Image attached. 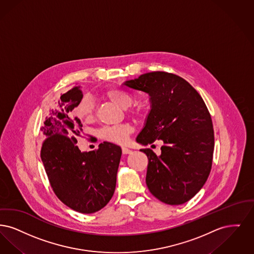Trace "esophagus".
Here are the masks:
<instances>
[{"mask_svg": "<svg viewBox=\"0 0 254 254\" xmlns=\"http://www.w3.org/2000/svg\"><path fill=\"white\" fill-rule=\"evenodd\" d=\"M122 153H123L124 155H128V154H131V153H132V150H130V149L126 148V147H122Z\"/></svg>", "mask_w": 254, "mask_h": 254, "instance_id": "1", "label": "esophagus"}]
</instances>
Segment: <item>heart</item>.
Masks as SVG:
<instances>
[{
  "label": "heart",
  "instance_id": "b5f03b06",
  "mask_svg": "<svg viewBox=\"0 0 254 254\" xmlns=\"http://www.w3.org/2000/svg\"><path fill=\"white\" fill-rule=\"evenodd\" d=\"M104 96L110 99L113 102L120 105L122 108L131 115L132 117H139L142 114V111L138 107H132V96L120 89H109L104 92ZM95 103L94 100L85 97L81 99L75 109V115L81 122H92L95 118ZM133 129L132 125L129 123H122L118 125H107L100 129L99 135L102 139L117 144H125L128 141L129 135L132 133Z\"/></svg>",
  "mask_w": 254,
  "mask_h": 254
}]
</instances>
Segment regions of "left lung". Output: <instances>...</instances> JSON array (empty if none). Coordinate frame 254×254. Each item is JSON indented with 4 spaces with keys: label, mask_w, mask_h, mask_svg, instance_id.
I'll return each instance as SVG.
<instances>
[{
    "label": "left lung",
    "mask_w": 254,
    "mask_h": 254,
    "mask_svg": "<svg viewBox=\"0 0 254 254\" xmlns=\"http://www.w3.org/2000/svg\"><path fill=\"white\" fill-rule=\"evenodd\" d=\"M122 86L150 96L151 110L136 141L164 142L159 156L151 149L141 150L149 160L147 187L166 204L187 202L204 186L212 164L214 133L204 100L187 80L161 71L146 73Z\"/></svg>",
    "instance_id": "8db88e82"
}]
</instances>
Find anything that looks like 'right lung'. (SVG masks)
<instances>
[{
	"label": "right lung",
	"instance_id": "add662e5",
	"mask_svg": "<svg viewBox=\"0 0 254 254\" xmlns=\"http://www.w3.org/2000/svg\"><path fill=\"white\" fill-rule=\"evenodd\" d=\"M82 97L80 86H75L56 102L41 129L45 137L41 157L58 198L72 210L93 213L114 194L122 148L105 141L95 151L78 149L82 124L72 113Z\"/></svg>",
	"mask_w": 254,
	"mask_h": 254
}]
</instances>
